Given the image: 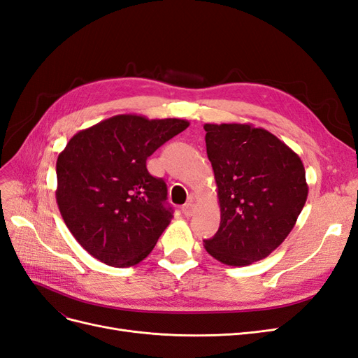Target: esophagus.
Here are the masks:
<instances>
[{
    "label": "esophagus",
    "instance_id": "obj_1",
    "mask_svg": "<svg viewBox=\"0 0 358 358\" xmlns=\"http://www.w3.org/2000/svg\"><path fill=\"white\" fill-rule=\"evenodd\" d=\"M182 212H183V215H185V216H192L194 213H196V203L191 200L187 204H183Z\"/></svg>",
    "mask_w": 358,
    "mask_h": 358
}]
</instances>
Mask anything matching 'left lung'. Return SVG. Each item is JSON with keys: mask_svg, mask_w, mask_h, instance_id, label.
<instances>
[{"mask_svg": "<svg viewBox=\"0 0 358 358\" xmlns=\"http://www.w3.org/2000/svg\"><path fill=\"white\" fill-rule=\"evenodd\" d=\"M206 149L218 187L221 224L204 241L215 259L248 266L282 243L308 199L300 157L252 124H204Z\"/></svg>", "mask_w": 358, "mask_h": 358, "instance_id": "left-lung-1", "label": "left lung"}]
</instances>
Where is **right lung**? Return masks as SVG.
Wrapping results in <instances>:
<instances>
[{
	"mask_svg": "<svg viewBox=\"0 0 358 358\" xmlns=\"http://www.w3.org/2000/svg\"><path fill=\"white\" fill-rule=\"evenodd\" d=\"M189 125L185 119L116 115L76 133L57 159L64 222L94 258L113 267L145 259L173 218L167 185L146 159Z\"/></svg>",
	"mask_w": 358,
	"mask_h": 358,
	"instance_id": "obj_1",
	"label": "right lung"
}]
</instances>
